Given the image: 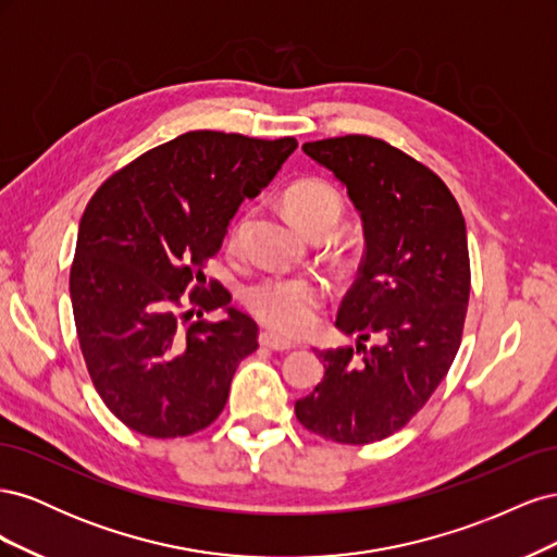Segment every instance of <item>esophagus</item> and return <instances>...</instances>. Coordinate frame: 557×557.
I'll list each match as a JSON object with an SVG mask.
<instances>
[{
  "label": "esophagus",
  "instance_id": "1",
  "mask_svg": "<svg viewBox=\"0 0 557 557\" xmlns=\"http://www.w3.org/2000/svg\"><path fill=\"white\" fill-rule=\"evenodd\" d=\"M258 342H260L262 348H269V350H281V352H283V350H290V348H293L290 342L278 339V336H276L274 332H260Z\"/></svg>",
  "mask_w": 557,
  "mask_h": 557
}]
</instances>
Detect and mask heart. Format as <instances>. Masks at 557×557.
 Instances as JSON below:
<instances>
[{
	"label": "heart",
	"instance_id": "1",
	"mask_svg": "<svg viewBox=\"0 0 557 557\" xmlns=\"http://www.w3.org/2000/svg\"><path fill=\"white\" fill-rule=\"evenodd\" d=\"M283 207L290 221L307 234L339 223L342 197L330 183L301 178L290 183L283 193ZM246 218H237L230 227V246L242 242ZM325 288L311 278H262L244 293L248 311L262 325L283 336H305L318 325V311L323 307Z\"/></svg>",
	"mask_w": 557,
	"mask_h": 557
}]
</instances>
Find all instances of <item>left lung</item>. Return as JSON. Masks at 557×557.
<instances>
[{
  "mask_svg": "<svg viewBox=\"0 0 557 557\" xmlns=\"http://www.w3.org/2000/svg\"><path fill=\"white\" fill-rule=\"evenodd\" d=\"M301 150L348 190L364 256L336 313V327L358 334L356 350H318L325 376L297 399L295 413L336 444H374L425 407L460 348L469 301L465 218L440 176L381 139L348 134ZM372 335L380 344L364 347Z\"/></svg>",
  "mask_w": 557,
  "mask_h": 557,
  "instance_id": "left-lung-1",
  "label": "left lung"
}]
</instances>
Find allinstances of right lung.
<instances>
[{
	"label": "right lung",
	"instance_id": "1",
	"mask_svg": "<svg viewBox=\"0 0 557 557\" xmlns=\"http://www.w3.org/2000/svg\"><path fill=\"white\" fill-rule=\"evenodd\" d=\"M295 148L293 137L185 132L92 195L78 225L72 307L97 393L129 430L174 440L225 409L234 372L258 348V325L230 307L221 283L207 290L201 267L221 250L242 201L258 197ZM215 308L228 315L200 320Z\"/></svg>",
	"mask_w": 557,
	"mask_h": 557
}]
</instances>
